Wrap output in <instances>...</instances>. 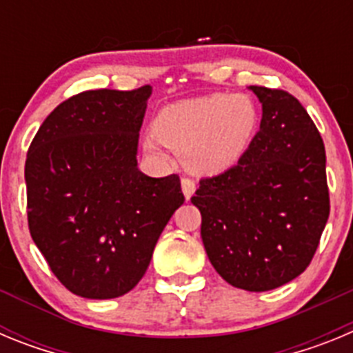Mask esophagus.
Listing matches in <instances>:
<instances>
[{"label":"esophagus","mask_w":353,"mask_h":353,"mask_svg":"<svg viewBox=\"0 0 353 353\" xmlns=\"http://www.w3.org/2000/svg\"><path fill=\"white\" fill-rule=\"evenodd\" d=\"M196 191V183L191 179H182V192L185 196V199H191L192 194Z\"/></svg>","instance_id":"1"}]
</instances>
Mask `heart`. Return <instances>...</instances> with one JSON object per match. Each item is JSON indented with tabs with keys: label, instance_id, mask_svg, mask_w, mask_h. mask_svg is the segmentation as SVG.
<instances>
[{
	"label": "heart",
	"instance_id": "b5f03b06",
	"mask_svg": "<svg viewBox=\"0 0 353 353\" xmlns=\"http://www.w3.org/2000/svg\"><path fill=\"white\" fill-rule=\"evenodd\" d=\"M260 125L256 104L248 95H214L164 108L155 118V136L176 154L185 155L191 171L205 176L236 166L251 148ZM146 150L159 143L146 139Z\"/></svg>",
	"mask_w": 353,
	"mask_h": 353
}]
</instances>
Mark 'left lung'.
Masks as SVG:
<instances>
[{"mask_svg":"<svg viewBox=\"0 0 353 353\" xmlns=\"http://www.w3.org/2000/svg\"><path fill=\"white\" fill-rule=\"evenodd\" d=\"M249 90L261 104L256 138L236 166L201 180L191 201L217 274L235 288L269 292L304 272L329 219L325 146L295 97Z\"/></svg>","mask_w":353,"mask_h":353,"instance_id":"obj_1","label":"left lung"}]
</instances>
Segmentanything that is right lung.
<instances>
[{
    "label": "right lung",
    "instance_id": "1",
    "mask_svg": "<svg viewBox=\"0 0 353 353\" xmlns=\"http://www.w3.org/2000/svg\"><path fill=\"white\" fill-rule=\"evenodd\" d=\"M152 86L92 90L61 102L28 150V224L52 274L79 297L114 299L141 281L183 203L180 179L138 168Z\"/></svg>",
    "mask_w": 353,
    "mask_h": 353
}]
</instances>
